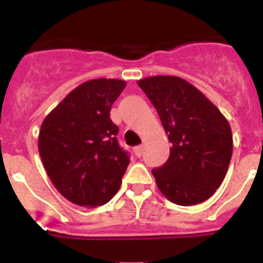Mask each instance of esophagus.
Listing matches in <instances>:
<instances>
[{
	"label": "esophagus",
	"instance_id": "34e87169",
	"mask_svg": "<svg viewBox=\"0 0 263 263\" xmlns=\"http://www.w3.org/2000/svg\"><path fill=\"white\" fill-rule=\"evenodd\" d=\"M134 154L137 155V157H142V154H143V146L141 145V146H137V147H134Z\"/></svg>",
	"mask_w": 263,
	"mask_h": 263
}]
</instances>
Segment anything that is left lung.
<instances>
[{
  "label": "left lung",
  "mask_w": 263,
  "mask_h": 263,
  "mask_svg": "<svg viewBox=\"0 0 263 263\" xmlns=\"http://www.w3.org/2000/svg\"><path fill=\"white\" fill-rule=\"evenodd\" d=\"M137 84L157 109L171 142L166 163L152 171L159 191L178 205L203 203L227 175L233 152L231 125L184 79L150 76Z\"/></svg>",
  "instance_id": "left-lung-1"
}]
</instances>
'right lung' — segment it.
<instances>
[{
	"mask_svg": "<svg viewBox=\"0 0 263 263\" xmlns=\"http://www.w3.org/2000/svg\"><path fill=\"white\" fill-rule=\"evenodd\" d=\"M126 81L93 79L71 90L42 122L39 155L58 191L80 206L104 205L120 190L129 157L109 111Z\"/></svg>",
	"mask_w": 263,
	"mask_h": 263,
	"instance_id": "obj_1",
	"label": "right lung"
}]
</instances>
